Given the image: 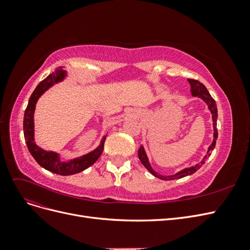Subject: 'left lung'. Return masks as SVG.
Returning a JSON list of instances; mask_svg holds the SVG:
<instances>
[{
	"label": "left lung",
	"mask_w": 250,
	"mask_h": 250,
	"mask_svg": "<svg viewBox=\"0 0 250 250\" xmlns=\"http://www.w3.org/2000/svg\"><path fill=\"white\" fill-rule=\"evenodd\" d=\"M188 83H190L191 85V93L194 97H199L201 98V99L206 102L208 104V109L210 110L211 112V118H213V124H214V141L213 143H211V145L208 147V151L207 155L204 156V158L202 160V162H200L199 164H197L196 166H194V167H191V168H187L183 171H180L176 174H174V175H170V176H164V175H161V174L156 173L152 168H151L150 166V163L148 161V157L145 153V150H144V147L141 146L140 149H139V158L140 161L142 162V164L145 166V168L151 173L153 174V175L157 178L160 179H163V180H173V179H178V178H183V177H186L188 175H191V174L195 173L196 171H197L201 166L206 163L207 158L210 155L211 151L214 150L215 146H216V141H217V138H218V130H217V118H218V111H217V105H216V102L215 100L211 98V96L209 95L208 90L207 89V87L204 86L202 83L198 80L196 79H188Z\"/></svg>",
	"instance_id": "8db88e82"
}]
</instances>
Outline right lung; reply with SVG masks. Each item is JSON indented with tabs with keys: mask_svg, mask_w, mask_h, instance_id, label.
<instances>
[{
	"mask_svg": "<svg viewBox=\"0 0 250 250\" xmlns=\"http://www.w3.org/2000/svg\"><path fill=\"white\" fill-rule=\"evenodd\" d=\"M65 76V72L62 69H56L54 73L50 74L47 78L39 83L34 92L30 97L27 108L24 115V137L27 144V147L30 153L34 157V160L48 171L59 174V175H72L82 172L83 170L90 167L98 158L102 154L104 148L105 138H103L100 146L98 147L93 152L81 157L75 158L70 162H62L59 160L58 154L55 152H48L37 147L34 143V123H33V113L35 109V104L39 100V98L51 87L54 83L62 81Z\"/></svg>",
	"mask_w": 250,
	"mask_h": 250,
	"instance_id": "right-lung-1",
	"label": "right lung"
}]
</instances>
